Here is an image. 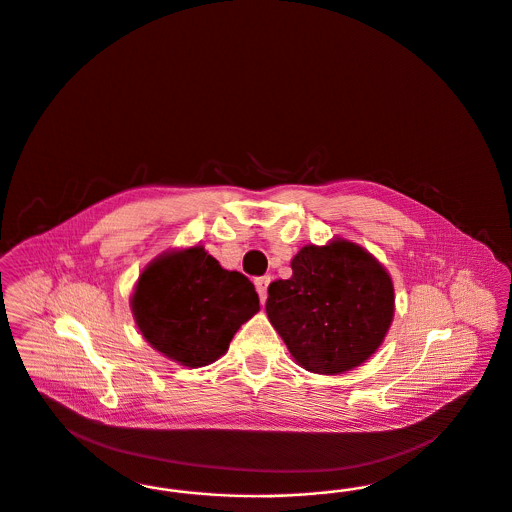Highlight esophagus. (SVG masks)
<instances>
[{
    "mask_svg": "<svg viewBox=\"0 0 512 512\" xmlns=\"http://www.w3.org/2000/svg\"><path fill=\"white\" fill-rule=\"evenodd\" d=\"M268 284H270V276H261V278H257V280H255V290L259 293L261 303H265V301H267Z\"/></svg>",
    "mask_w": 512,
    "mask_h": 512,
    "instance_id": "obj_1",
    "label": "esophagus"
}]
</instances>
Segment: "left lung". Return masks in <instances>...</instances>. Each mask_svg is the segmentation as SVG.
<instances>
[{
  "label": "left lung",
  "instance_id": "1",
  "mask_svg": "<svg viewBox=\"0 0 512 512\" xmlns=\"http://www.w3.org/2000/svg\"><path fill=\"white\" fill-rule=\"evenodd\" d=\"M292 270L268 286L267 315L295 363L317 374L363 365L393 320L388 270L343 238L301 247Z\"/></svg>",
  "mask_w": 512,
  "mask_h": 512
}]
</instances>
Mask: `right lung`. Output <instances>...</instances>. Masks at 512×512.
Listing matches in <instances>:
<instances>
[{
    "instance_id": "add662e5",
    "label": "right lung",
    "mask_w": 512,
    "mask_h": 512,
    "mask_svg": "<svg viewBox=\"0 0 512 512\" xmlns=\"http://www.w3.org/2000/svg\"><path fill=\"white\" fill-rule=\"evenodd\" d=\"M147 343L174 363L211 365L240 326L259 311V295L242 272L226 270L203 245L174 249L147 265L130 299Z\"/></svg>"
}]
</instances>
